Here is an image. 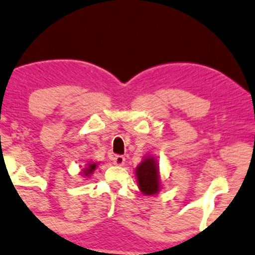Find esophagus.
Listing matches in <instances>:
<instances>
[{
	"mask_svg": "<svg viewBox=\"0 0 255 255\" xmlns=\"http://www.w3.org/2000/svg\"><path fill=\"white\" fill-rule=\"evenodd\" d=\"M124 162H125V158L123 155H115L113 158V163L115 166H123Z\"/></svg>",
	"mask_w": 255,
	"mask_h": 255,
	"instance_id": "1",
	"label": "esophagus"
}]
</instances>
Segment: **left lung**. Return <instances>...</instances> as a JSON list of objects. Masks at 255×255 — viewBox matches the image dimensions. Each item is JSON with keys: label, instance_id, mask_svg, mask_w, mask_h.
<instances>
[{"label": "left lung", "instance_id": "obj_1", "mask_svg": "<svg viewBox=\"0 0 255 255\" xmlns=\"http://www.w3.org/2000/svg\"><path fill=\"white\" fill-rule=\"evenodd\" d=\"M136 178L140 190L144 195H153L159 191L160 182L158 176V168L153 158H146L136 168Z\"/></svg>", "mask_w": 255, "mask_h": 255}]
</instances>
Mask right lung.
<instances>
[{
  "label": "right lung",
  "instance_id": "add662e5",
  "mask_svg": "<svg viewBox=\"0 0 255 255\" xmlns=\"http://www.w3.org/2000/svg\"><path fill=\"white\" fill-rule=\"evenodd\" d=\"M95 168H96V163H89V164H88L87 170H85V171H84V172H85V175L88 176L89 173H92L94 170H95Z\"/></svg>",
  "mask_w": 255,
  "mask_h": 255
}]
</instances>
